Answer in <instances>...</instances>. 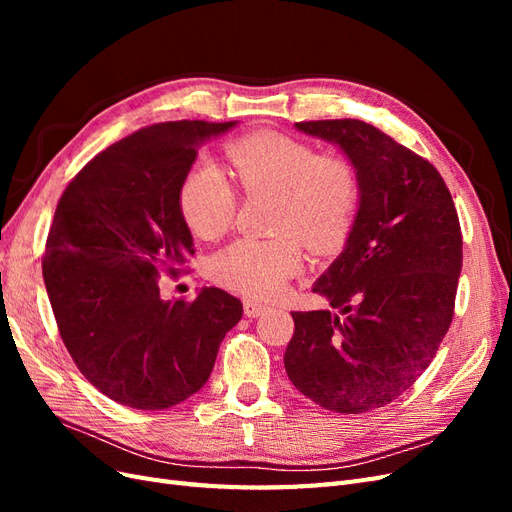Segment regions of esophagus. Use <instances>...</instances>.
Segmentation results:
<instances>
[{
	"instance_id": "obj_1",
	"label": "esophagus",
	"mask_w": 512,
	"mask_h": 512,
	"mask_svg": "<svg viewBox=\"0 0 512 512\" xmlns=\"http://www.w3.org/2000/svg\"><path fill=\"white\" fill-rule=\"evenodd\" d=\"M267 309L269 307L265 303H260V301H254V299H245L243 301V312H245L247 318H258L260 314H265Z\"/></svg>"
}]
</instances>
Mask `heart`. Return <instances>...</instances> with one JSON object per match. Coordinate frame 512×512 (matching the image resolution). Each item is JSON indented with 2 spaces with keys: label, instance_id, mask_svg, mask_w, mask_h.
<instances>
[{
  "label": "heart",
  "instance_id": "b5f03b06",
  "mask_svg": "<svg viewBox=\"0 0 512 512\" xmlns=\"http://www.w3.org/2000/svg\"><path fill=\"white\" fill-rule=\"evenodd\" d=\"M232 175L247 194H275V239H237L211 258L218 284L269 299L303 265V243L314 254H331L350 237L361 203L352 162L318 153L299 138L258 132L228 145ZM179 209L196 237H222L235 218V192L209 160L190 168L179 188Z\"/></svg>",
  "mask_w": 512,
  "mask_h": 512
}]
</instances>
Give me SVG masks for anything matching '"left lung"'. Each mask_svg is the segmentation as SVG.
<instances>
[{"mask_svg": "<svg viewBox=\"0 0 512 512\" xmlns=\"http://www.w3.org/2000/svg\"><path fill=\"white\" fill-rule=\"evenodd\" d=\"M294 128L342 149L361 203L344 252L312 288L335 312H292L286 374L318 406L361 414L408 391L451 327L463 245L457 209L436 168L365 121Z\"/></svg>", "mask_w": 512, "mask_h": 512, "instance_id": "left-lung-1", "label": "left lung"}]
</instances>
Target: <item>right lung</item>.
<instances>
[{"mask_svg": "<svg viewBox=\"0 0 512 512\" xmlns=\"http://www.w3.org/2000/svg\"><path fill=\"white\" fill-rule=\"evenodd\" d=\"M237 121H168L83 166L55 209L42 260L59 335L100 393L136 410L177 406L205 386L237 297L203 288L164 301L160 277L194 254L179 188L198 149Z\"/></svg>", "mask_w": 512, "mask_h": 512, "instance_id": "1", "label": "right lung"}]
</instances>
